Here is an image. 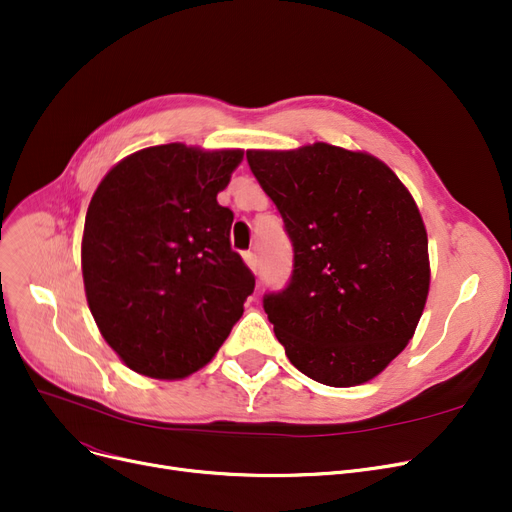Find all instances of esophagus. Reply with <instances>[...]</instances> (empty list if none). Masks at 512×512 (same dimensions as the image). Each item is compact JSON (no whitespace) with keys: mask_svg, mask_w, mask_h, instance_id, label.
Returning <instances> with one entry per match:
<instances>
[{"mask_svg":"<svg viewBox=\"0 0 512 512\" xmlns=\"http://www.w3.org/2000/svg\"><path fill=\"white\" fill-rule=\"evenodd\" d=\"M242 257H245V263L251 267V270L257 272V255L253 251H245L242 253Z\"/></svg>","mask_w":512,"mask_h":512,"instance_id":"34e87169","label":"esophagus"}]
</instances>
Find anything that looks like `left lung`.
<instances>
[{
    "instance_id": "obj_1",
    "label": "left lung",
    "mask_w": 512,
    "mask_h": 512,
    "mask_svg": "<svg viewBox=\"0 0 512 512\" xmlns=\"http://www.w3.org/2000/svg\"><path fill=\"white\" fill-rule=\"evenodd\" d=\"M284 220L294 263L263 309L307 378L348 388L405 351L429 290L427 232L411 193L378 157L313 143L247 151Z\"/></svg>"
}]
</instances>
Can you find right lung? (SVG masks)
Wrapping results in <instances>:
<instances>
[{
    "mask_svg": "<svg viewBox=\"0 0 512 512\" xmlns=\"http://www.w3.org/2000/svg\"><path fill=\"white\" fill-rule=\"evenodd\" d=\"M240 149L147 147L105 174L89 203L83 280L95 324L137 373L180 380L207 365L255 276L230 247L218 203Z\"/></svg>",
    "mask_w": 512,
    "mask_h": 512,
    "instance_id": "1",
    "label": "right lung"
}]
</instances>
